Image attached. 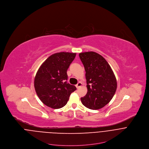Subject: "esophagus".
Returning a JSON list of instances; mask_svg holds the SVG:
<instances>
[{"instance_id":"34e87169","label":"esophagus","mask_w":149,"mask_h":149,"mask_svg":"<svg viewBox=\"0 0 149 149\" xmlns=\"http://www.w3.org/2000/svg\"><path fill=\"white\" fill-rule=\"evenodd\" d=\"M83 85V84H82V83H81V82H79V83H78L76 85V88H79L80 86H81V85Z\"/></svg>"}]
</instances>
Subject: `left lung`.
<instances>
[{"instance_id":"obj_1","label":"left lung","mask_w":149,"mask_h":149,"mask_svg":"<svg viewBox=\"0 0 149 149\" xmlns=\"http://www.w3.org/2000/svg\"><path fill=\"white\" fill-rule=\"evenodd\" d=\"M80 58L85 68L88 91L81 97L83 104L91 109L107 105L114 96L117 82L115 76L105 58L94 52L80 53Z\"/></svg>"}]
</instances>
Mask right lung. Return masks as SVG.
<instances>
[{"label": "right lung", "instance_id": "add662e5", "mask_svg": "<svg viewBox=\"0 0 149 149\" xmlns=\"http://www.w3.org/2000/svg\"><path fill=\"white\" fill-rule=\"evenodd\" d=\"M76 53L60 52L49 57L38 69L34 79L36 92L44 104L54 109L65 106L76 90L67 83V70Z\"/></svg>", "mask_w": 149, "mask_h": 149}]
</instances>
